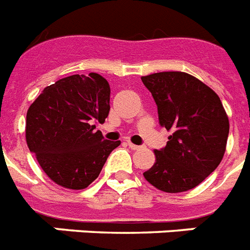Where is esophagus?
Instances as JSON below:
<instances>
[{
    "mask_svg": "<svg viewBox=\"0 0 250 250\" xmlns=\"http://www.w3.org/2000/svg\"><path fill=\"white\" fill-rule=\"evenodd\" d=\"M127 145H129V147H130L131 149H134V151H137V149L141 148V146H137V145H133L131 142H127Z\"/></svg>",
    "mask_w": 250,
    "mask_h": 250,
    "instance_id": "1",
    "label": "esophagus"
}]
</instances>
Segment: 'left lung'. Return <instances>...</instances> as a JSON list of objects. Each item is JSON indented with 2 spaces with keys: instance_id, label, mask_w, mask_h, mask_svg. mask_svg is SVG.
Listing matches in <instances>:
<instances>
[{
  "instance_id": "8db88e82",
  "label": "left lung",
  "mask_w": 250,
  "mask_h": 250,
  "mask_svg": "<svg viewBox=\"0 0 250 250\" xmlns=\"http://www.w3.org/2000/svg\"><path fill=\"white\" fill-rule=\"evenodd\" d=\"M152 94L159 123L171 130L167 146L155 151L156 163L145 178L164 192H183L211 174L226 151L229 124L219 97L185 72L143 76Z\"/></svg>"
}]
</instances>
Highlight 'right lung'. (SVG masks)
<instances>
[{
    "label": "right lung",
    "instance_id": "right-lung-1",
    "mask_svg": "<svg viewBox=\"0 0 250 250\" xmlns=\"http://www.w3.org/2000/svg\"><path fill=\"white\" fill-rule=\"evenodd\" d=\"M109 83L98 73L73 75L45 87L28 108L25 139L57 185L86 188L120 141H107L95 124L109 113Z\"/></svg>",
    "mask_w": 250,
    "mask_h": 250
}]
</instances>
